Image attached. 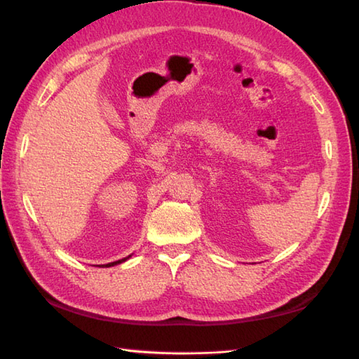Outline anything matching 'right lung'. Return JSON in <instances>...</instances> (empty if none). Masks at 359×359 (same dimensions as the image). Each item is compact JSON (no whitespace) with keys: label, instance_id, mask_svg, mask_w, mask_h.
<instances>
[{"label":"right lung","instance_id":"obj_1","mask_svg":"<svg viewBox=\"0 0 359 359\" xmlns=\"http://www.w3.org/2000/svg\"><path fill=\"white\" fill-rule=\"evenodd\" d=\"M133 255H129V256H126V257H123V259H118V261H116V262H109V264H103V265H98V266H102V269H108V266H114V265H118V264H121V262H125V261H128L129 257H131Z\"/></svg>","mask_w":359,"mask_h":359}]
</instances>
